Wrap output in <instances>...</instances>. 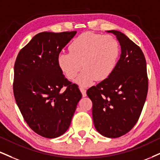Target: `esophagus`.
<instances>
[{
	"instance_id": "esophagus-1",
	"label": "esophagus",
	"mask_w": 160,
	"mask_h": 160,
	"mask_svg": "<svg viewBox=\"0 0 160 160\" xmlns=\"http://www.w3.org/2000/svg\"><path fill=\"white\" fill-rule=\"evenodd\" d=\"M80 90L81 92L82 97H86V90L85 89V88L82 87V86H80Z\"/></svg>"
}]
</instances>
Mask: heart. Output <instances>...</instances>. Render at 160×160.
<instances>
[{
  "label": "heart",
  "instance_id": "b5f03b06",
  "mask_svg": "<svg viewBox=\"0 0 160 160\" xmlns=\"http://www.w3.org/2000/svg\"><path fill=\"white\" fill-rule=\"evenodd\" d=\"M70 52L59 53L57 62L67 78H74L79 85L88 86L112 74L119 56V44L112 36L84 32L72 42Z\"/></svg>",
  "mask_w": 160,
  "mask_h": 160
}]
</instances>
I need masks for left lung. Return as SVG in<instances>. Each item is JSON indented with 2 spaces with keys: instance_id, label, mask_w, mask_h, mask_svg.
Here are the masks:
<instances>
[{
  "instance_id": "obj_1",
  "label": "left lung",
  "mask_w": 160,
  "mask_h": 160,
  "mask_svg": "<svg viewBox=\"0 0 160 160\" xmlns=\"http://www.w3.org/2000/svg\"><path fill=\"white\" fill-rule=\"evenodd\" d=\"M116 36L122 53L112 74L87 90L92 101V118L97 131L108 138L120 137L138 120L147 98V66L141 48L126 35L107 30Z\"/></svg>"
}]
</instances>
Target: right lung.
Returning a JSON list of instances; mask_svg holds the SVG:
<instances>
[{"label":"right lung","mask_w":160,"mask_h":160,"mask_svg":"<svg viewBox=\"0 0 160 160\" xmlns=\"http://www.w3.org/2000/svg\"><path fill=\"white\" fill-rule=\"evenodd\" d=\"M77 31L38 33L21 50L14 66V96L28 126L53 138L69 126L82 94L65 78L57 57Z\"/></svg>","instance_id":"right-lung-1"}]
</instances>
